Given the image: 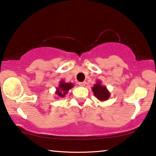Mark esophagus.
I'll return each mask as SVG.
<instances>
[{
    "label": "esophagus",
    "instance_id": "obj_1",
    "mask_svg": "<svg viewBox=\"0 0 156 156\" xmlns=\"http://www.w3.org/2000/svg\"><path fill=\"white\" fill-rule=\"evenodd\" d=\"M86 81H83V82H80L79 83V85L80 86H85V85H86Z\"/></svg>",
    "mask_w": 156,
    "mask_h": 156
}]
</instances>
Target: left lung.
Instances as JSON below:
<instances>
[{
	"label": "left lung",
	"mask_w": 156,
	"mask_h": 156,
	"mask_svg": "<svg viewBox=\"0 0 156 156\" xmlns=\"http://www.w3.org/2000/svg\"><path fill=\"white\" fill-rule=\"evenodd\" d=\"M92 90L97 99H98L101 101H107L111 96V93L107 89L106 86H103L101 84V80H97L96 83L94 84V86L92 88Z\"/></svg>",
	"instance_id": "8db88e82"
}]
</instances>
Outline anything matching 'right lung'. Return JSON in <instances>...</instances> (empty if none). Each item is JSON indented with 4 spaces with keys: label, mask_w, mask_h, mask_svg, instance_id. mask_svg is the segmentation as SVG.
Listing matches in <instances>:
<instances>
[{
    "label": "right lung",
    "mask_w": 156,
    "mask_h": 156,
    "mask_svg": "<svg viewBox=\"0 0 156 156\" xmlns=\"http://www.w3.org/2000/svg\"><path fill=\"white\" fill-rule=\"evenodd\" d=\"M73 86V84L72 83H66L64 81V80H61L59 83L58 87L56 88V91H55L56 97L64 98L66 96V95L67 94L68 91Z\"/></svg>",
    "instance_id": "obj_1"
}]
</instances>
